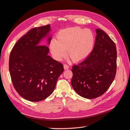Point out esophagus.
I'll return each mask as SVG.
<instances>
[{
  "instance_id": "34e87169",
  "label": "esophagus",
  "mask_w": 130,
  "mask_h": 130,
  "mask_svg": "<svg viewBox=\"0 0 130 130\" xmlns=\"http://www.w3.org/2000/svg\"><path fill=\"white\" fill-rule=\"evenodd\" d=\"M63 67H64V69H68L69 68V67L68 65H67V64H64Z\"/></svg>"
}]
</instances>
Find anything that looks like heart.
<instances>
[{
    "mask_svg": "<svg viewBox=\"0 0 130 130\" xmlns=\"http://www.w3.org/2000/svg\"><path fill=\"white\" fill-rule=\"evenodd\" d=\"M95 43V36L89 29L72 27L61 30L52 40L49 48L54 58L61 60L66 54L74 62L83 61L92 53Z\"/></svg>",
    "mask_w": 130,
    "mask_h": 130,
    "instance_id": "b5f03b06",
    "label": "heart"
}]
</instances>
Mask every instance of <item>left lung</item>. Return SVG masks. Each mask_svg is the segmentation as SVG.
<instances>
[{"instance_id":"8db88e82","label":"left lung","mask_w":130,"mask_h":130,"mask_svg":"<svg viewBox=\"0 0 130 130\" xmlns=\"http://www.w3.org/2000/svg\"><path fill=\"white\" fill-rule=\"evenodd\" d=\"M92 53L72 67L71 84L81 96L91 99L103 95L113 81L117 70L115 43L103 30L96 29Z\"/></svg>"}]
</instances>
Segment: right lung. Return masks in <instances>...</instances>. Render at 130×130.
Listing matches in <instances>:
<instances>
[{
  "mask_svg": "<svg viewBox=\"0 0 130 130\" xmlns=\"http://www.w3.org/2000/svg\"><path fill=\"white\" fill-rule=\"evenodd\" d=\"M50 25L35 28L15 43L9 58V70L13 85L24 99L32 102L44 100L54 90L63 66L51 57L47 46L52 36Z\"/></svg>",
  "mask_w": 130,
  "mask_h": 130,
  "instance_id": "1",
  "label": "right lung"
}]
</instances>
